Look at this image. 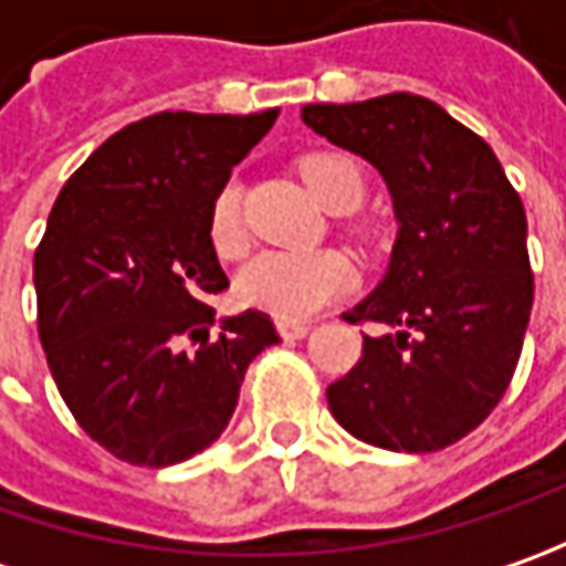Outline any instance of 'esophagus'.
<instances>
[{"label": "esophagus", "instance_id": "esophagus-1", "mask_svg": "<svg viewBox=\"0 0 566 566\" xmlns=\"http://www.w3.org/2000/svg\"><path fill=\"white\" fill-rule=\"evenodd\" d=\"M276 331H280V337L283 339H302L312 327H308L305 321H283V317H280V321H276Z\"/></svg>", "mask_w": 566, "mask_h": 566}]
</instances>
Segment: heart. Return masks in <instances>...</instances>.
I'll use <instances>...</instances> for the list:
<instances>
[{
    "label": "heart",
    "mask_w": 566,
    "mask_h": 566,
    "mask_svg": "<svg viewBox=\"0 0 566 566\" xmlns=\"http://www.w3.org/2000/svg\"><path fill=\"white\" fill-rule=\"evenodd\" d=\"M298 172L308 191L331 213L356 210L365 198V179L359 166L343 154H308ZM210 242L220 254H239L245 249L242 223V188L227 182L210 207ZM353 268L334 251H261L239 273V298L283 321H302L321 312L353 286Z\"/></svg>",
    "instance_id": "heart-1"
}]
</instances>
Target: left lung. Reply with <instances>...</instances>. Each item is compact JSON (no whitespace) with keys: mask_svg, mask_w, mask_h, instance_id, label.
<instances>
[{"mask_svg":"<svg viewBox=\"0 0 566 566\" xmlns=\"http://www.w3.org/2000/svg\"><path fill=\"white\" fill-rule=\"evenodd\" d=\"M302 122L375 166L394 198L387 273L346 321H375L327 387L353 438L397 453L460 441L504 397L533 312L526 210L494 150L431 99L308 103Z\"/></svg>","mask_w":566,"mask_h":566,"instance_id":"8db88e82","label":"left lung"}]
</instances>
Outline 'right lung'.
<instances>
[{
	"label": "right lung",
	"instance_id": "obj_1",
	"mask_svg": "<svg viewBox=\"0 0 566 566\" xmlns=\"http://www.w3.org/2000/svg\"><path fill=\"white\" fill-rule=\"evenodd\" d=\"M276 113L132 122L50 210L33 254L40 343L77 424L125 463L172 467L213 444L251 359L280 343L254 308L213 334L207 305L229 286L210 207Z\"/></svg>",
	"mask_w": 566,
	"mask_h": 566
}]
</instances>
